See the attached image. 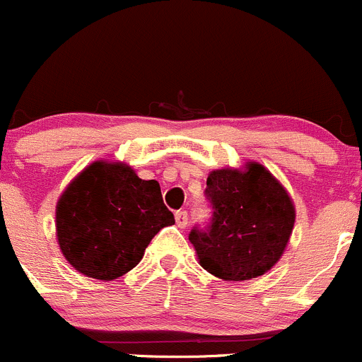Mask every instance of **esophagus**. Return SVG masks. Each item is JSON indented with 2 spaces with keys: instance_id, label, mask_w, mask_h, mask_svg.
Masks as SVG:
<instances>
[{
  "instance_id": "obj_1",
  "label": "esophagus",
  "mask_w": 362,
  "mask_h": 362,
  "mask_svg": "<svg viewBox=\"0 0 362 362\" xmlns=\"http://www.w3.org/2000/svg\"><path fill=\"white\" fill-rule=\"evenodd\" d=\"M175 221H177V226H178V228L184 229L185 226H187V222H189V215H187V211H185V210H178V211H175Z\"/></svg>"
}]
</instances>
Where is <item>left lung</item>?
<instances>
[{
  "label": "left lung",
  "mask_w": 362,
  "mask_h": 362,
  "mask_svg": "<svg viewBox=\"0 0 362 362\" xmlns=\"http://www.w3.org/2000/svg\"><path fill=\"white\" fill-rule=\"evenodd\" d=\"M204 198L208 224L194 226L189 240L199 264L229 282L261 276L286 249L294 226V206L286 189L257 163L249 170L211 171Z\"/></svg>",
  "instance_id": "1"
}]
</instances>
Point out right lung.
I'll list each match as a JSON object with an SVG mask.
<instances>
[{"label": "right lung", "mask_w": 362, "mask_h": 362, "mask_svg": "<svg viewBox=\"0 0 362 362\" xmlns=\"http://www.w3.org/2000/svg\"><path fill=\"white\" fill-rule=\"evenodd\" d=\"M57 240L80 273L113 280L140 262L151 240L175 217L156 180H141L124 164L94 163L61 196Z\"/></svg>", "instance_id": "add662e5"}]
</instances>
